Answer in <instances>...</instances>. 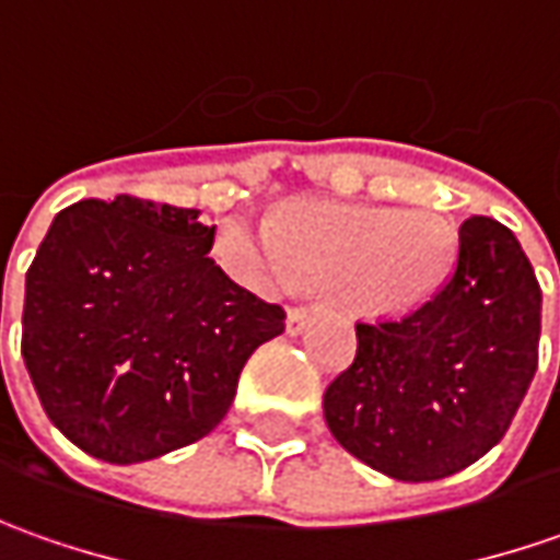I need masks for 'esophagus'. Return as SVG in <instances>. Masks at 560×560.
I'll return each instance as SVG.
<instances>
[{
    "label": "esophagus",
    "instance_id": "esophagus-1",
    "mask_svg": "<svg viewBox=\"0 0 560 560\" xmlns=\"http://www.w3.org/2000/svg\"><path fill=\"white\" fill-rule=\"evenodd\" d=\"M308 324H312V312L308 308H290V314H287V334L299 336Z\"/></svg>",
    "mask_w": 560,
    "mask_h": 560
}]
</instances>
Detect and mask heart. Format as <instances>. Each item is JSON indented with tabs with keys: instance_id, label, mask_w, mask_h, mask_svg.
Segmentation results:
<instances>
[{
	"instance_id": "heart-1",
	"label": "heart",
	"mask_w": 560,
	"mask_h": 560,
	"mask_svg": "<svg viewBox=\"0 0 560 560\" xmlns=\"http://www.w3.org/2000/svg\"><path fill=\"white\" fill-rule=\"evenodd\" d=\"M455 226L433 208L292 202L280 221L226 218L218 252L268 290L330 287L339 308L398 320L440 290L455 261Z\"/></svg>"
}]
</instances>
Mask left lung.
<instances>
[{
  "label": "left lung",
  "mask_w": 560,
  "mask_h": 560,
  "mask_svg": "<svg viewBox=\"0 0 560 560\" xmlns=\"http://www.w3.org/2000/svg\"><path fill=\"white\" fill-rule=\"evenodd\" d=\"M542 290L505 224L474 214L440 292L401 320L355 324V361L324 393L334 440L401 483L452 477L505 436L539 361Z\"/></svg>",
  "instance_id": "8db88e82"
}]
</instances>
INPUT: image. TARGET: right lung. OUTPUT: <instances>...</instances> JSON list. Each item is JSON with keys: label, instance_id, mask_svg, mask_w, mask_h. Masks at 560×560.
Wrapping results in <instances>:
<instances>
[{"label": "right lung", "instance_id": "add662e5", "mask_svg": "<svg viewBox=\"0 0 560 560\" xmlns=\"http://www.w3.org/2000/svg\"><path fill=\"white\" fill-rule=\"evenodd\" d=\"M202 211L137 196L58 211L27 270L21 355L55 427L108 464L208 436L287 314L208 258ZM2 302V299H0Z\"/></svg>", "mask_w": 560, "mask_h": 560}]
</instances>
